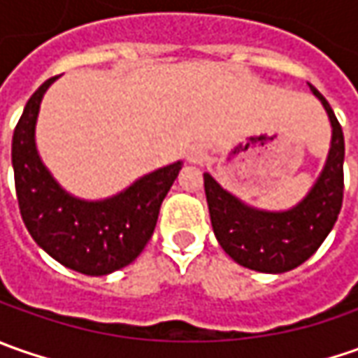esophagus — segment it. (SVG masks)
Segmentation results:
<instances>
[{
	"label": "esophagus",
	"instance_id": "34e87169",
	"mask_svg": "<svg viewBox=\"0 0 358 358\" xmlns=\"http://www.w3.org/2000/svg\"><path fill=\"white\" fill-rule=\"evenodd\" d=\"M189 163H197V165H203L205 163V159H207V153L203 151V149H193V151H189Z\"/></svg>",
	"mask_w": 358,
	"mask_h": 358
}]
</instances>
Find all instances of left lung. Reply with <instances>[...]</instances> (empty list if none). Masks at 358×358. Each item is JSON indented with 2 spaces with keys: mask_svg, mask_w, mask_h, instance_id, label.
<instances>
[{
  "mask_svg": "<svg viewBox=\"0 0 358 358\" xmlns=\"http://www.w3.org/2000/svg\"><path fill=\"white\" fill-rule=\"evenodd\" d=\"M331 119L333 139L329 157L309 195L289 211H261L245 205L203 175L215 237L239 265L261 273H285L303 265L327 239L343 207L345 137L329 101L310 85Z\"/></svg>",
  "mask_w": 358,
  "mask_h": 358,
  "instance_id": "1",
  "label": "left lung"
}]
</instances>
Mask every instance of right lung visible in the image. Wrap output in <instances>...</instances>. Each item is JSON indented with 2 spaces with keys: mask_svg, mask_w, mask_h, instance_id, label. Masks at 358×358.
I'll return each instance as SVG.
<instances>
[{
  "mask_svg": "<svg viewBox=\"0 0 358 358\" xmlns=\"http://www.w3.org/2000/svg\"><path fill=\"white\" fill-rule=\"evenodd\" d=\"M48 79L25 105L11 141V165L20 213L34 241L67 268L101 277L133 263L157 225L159 209L183 163L177 161L137 179L103 201H83L63 191L41 163L35 123Z\"/></svg>",
  "mask_w": 358,
  "mask_h": 358,
  "instance_id": "obj_1",
  "label": "right lung"
}]
</instances>
